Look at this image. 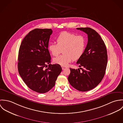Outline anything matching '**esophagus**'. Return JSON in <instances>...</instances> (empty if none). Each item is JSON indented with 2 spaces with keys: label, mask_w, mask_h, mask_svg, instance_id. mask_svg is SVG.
Returning <instances> with one entry per match:
<instances>
[{
  "label": "esophagus",
  "mask_w": 123,
  "mask_h": 123,
  "mask_svg": "<svg viewBox=\"0 0 123 123\" xmlns=\"http://www.w3.org/2000/svg\"><path fill=\"white\" fill-rule=\"evenodd\" d=\"M62 70H64L65 69H66V67H65V66H62Z\"/></svg>",
  "instance_id": "1"
}]
</instances>
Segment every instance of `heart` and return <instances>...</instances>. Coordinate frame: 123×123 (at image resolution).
I'll return each instance as SVG.
<instances>
[{
	"label": "heart",
	"instance_id": "1",
	"mask_svg": "<svg viewBox=\"0 0 123 123\" xmlns=\"http://www.w3.org/2000/svg\"><path fill=\"white\" fill-rule=\"evenodd\" d=\"M56 42L57 44L51 43L49 45V51L54 56H58L62 50L63 54L53 59L55 63L66 66L73 60L79 59L84 53L86 43L82 35L62 32L57 36Z\"/></svg>",
	"mask_w": 123,
	"mask_h": 123
}]
</instances>
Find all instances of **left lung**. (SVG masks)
I'll use <instances>...</instances> for the list:
<instances>
[{"label":"left lung","mask_w":123,"mask_h":123,"mask_svg":"<svg viewBox=\"0 0 123 123\" xmlns=\"http://www.w3.org/2000/svg\"><path fill=\"white\" fill-rule=\"evenodd\" d=\"M88 35V41L83 55L77 62L81 68H70L68 80L70 85L80 91H87L97 86L102 80L107 63L105 44L100 35L89 28H77Z\"/></svg>","instance_id":"left-lung-1"}]
</instances>
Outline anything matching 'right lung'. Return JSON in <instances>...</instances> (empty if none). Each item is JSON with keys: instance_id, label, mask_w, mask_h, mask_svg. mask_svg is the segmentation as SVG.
<instances>
[{"instance_id": "obj_1", "label": "right lung", "mask_w": 123, "mask_h": 123, "mask_svg": "<svg viewBox=\"0 0 123 123\" xmlns=\"http://www.w3.org/2000/svg\"><path fill=\"white\" fill-rule=\"evenodd\" d=\"M52 33L51 29L32 30L23 39L19 50V75L28 88L39 93L52 89L62 70L59 64H50L48 48Z\"/></svg>"}]
</instances>
